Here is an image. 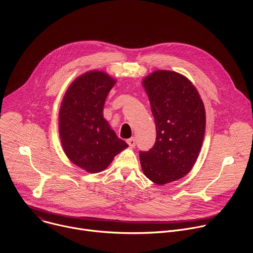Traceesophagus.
Masks as SVG:
<instances>
[{"instance_id": "1", "label": "esophagus", "mask_w": 253, "mask_h": 253, "mask_svg": "<svg viewBox=\"0 0 253 253\" xmlns=\"http://www.w3.org/2000/svg\"><path fill=\"white\" fill-rule=\"evenodd\" d=\"M127 143H128V145L130 146V147H135V145H136V139L134 138V137H132V138H130V139H128L127 140Z\"/></svg>"}]
</instances>
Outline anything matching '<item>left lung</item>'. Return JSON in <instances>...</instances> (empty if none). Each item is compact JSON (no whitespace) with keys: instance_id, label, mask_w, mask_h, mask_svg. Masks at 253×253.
Segmentation results:
<instances>
[{"instance_id":"1","label":"left lung","mask_w":253,"mask_h":253,"mask_svg":"<svg viewBox=\"0 0 253 253\" xmlns=\"http://www.w3.org/2000/svg\"><path fill=\"white\" fill-rule=\"evenodd\" d=\"M156 125L154 146L140 151L145 176L163 185L185 176L199 155L205 132V109L192 83L173 71L157 70L142 82Z\"/></svg>"}]
</instances>
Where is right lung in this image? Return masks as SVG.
Instances as JSON below:
<instances>
[{"instance_id": "right-lung-1", "label": "right lung", "mask_w": 253, "mask_h": 253, "mask_svg": "<svg viewBox=\"0 0 253 253\" xmlns=\"http://www.w3.org/2000/svg\"><path fill=\"white\" fill-rule=\"evenodd\" d=\"M116 80L102 71H90L69 86L59 111V133L67 157L90 173L110 165L128 147L103 117L108 93Z\"/></svg>"}]
</instances>
